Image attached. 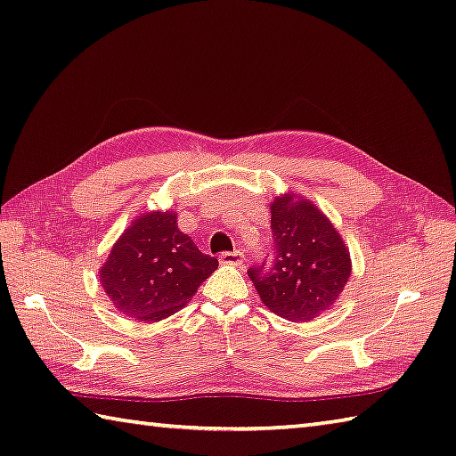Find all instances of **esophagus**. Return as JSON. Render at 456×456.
<instances>
[{"label": "esophagus", "instance_id": "obj_1", "mask_svg": "<svg viewBox=\"0 0 456 456\" xmlns=\"http://www.w3.org/2000/svg\"><path fill=\"white\" fill-rule=\"evenodd\" d=\"M220 264H226V265H242L244 260V254L242 252H222L220 254Z\"/></svg>", "mask_w": 456, "mask_h": 456}]
</instances>
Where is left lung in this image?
Returning <instances> with one entry per match:
<instances>
[{"label": "left lung", "instance_id": "left-lung-1", "mask_svg": "<svg viewBox=\"0 0 456 456\" xmlns=\"http://www.w3.org/2000/svg\"><path fill=\"white\" fill-rule=\"evenodd\" d=\"M272 260L248 270L265 307L289 322H309L333 305L351 276L349 250L328 216L305 199L276 196Z\"/></svg>", "mask_w": 456, "mask_h": 456}]
</instances>
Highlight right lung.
Returning a JSON list of instances; mask_svg holds the SVG:
<instances>
[{
    "label": "right lung",
    "instance_id": "right-lung-1",
    "mask_svg": "<svg viewBox=\"0 0 456 456\" xmlns=\"http://www.w3.org/2000/svg\"><path fill=\"white\" fill-rule=\"evenodd\" d=\"M216 268V257L178 230L173 210L144 212L115 242L101 268V286L118 312L159 322L191 302Z\"/></svg>",
    "mask_w": 456,
    "mask_h": 456
}]
</instances>
